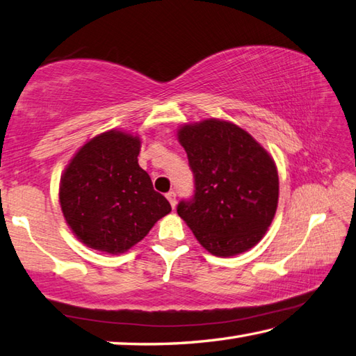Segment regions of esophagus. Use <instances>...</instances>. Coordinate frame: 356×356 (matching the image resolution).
<instances>
[{
  "instance_id": "obj_1",
  "label": "esophagus",
  "mask_w": 356,
  "mask_h": 356,
  "mask_svg": "<svg viewBox=\"0 0 356 356\" xmlns=\"http://www.w3.org/2000/svg\"><path fill=\"white\" fill-rule=\"evenodd\" d=\"M166 199L170 200V204H171V207H172V208L176 207V193H174V191L166 193Z\"/></svg>"
}]
</instances>
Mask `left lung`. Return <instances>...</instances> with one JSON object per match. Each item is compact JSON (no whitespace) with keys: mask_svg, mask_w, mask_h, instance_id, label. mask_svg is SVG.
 Here are the masks:
<instances>
[{"mask_svg":"<svg viewBox=\"0 0 356 356\" xmlns=\"http://www.w3.org/2000/svg\"><path fill=\"white\" fill-rule=\"evenodd\" d=\"M177 136L194 176V194L179 202L177 214L210 253L247 252L276 213L280 180L273 159L229 122L185 124Z\"/></svg>","mask_w":356,"mask_h":356,"instance_id":"obj_1","label":"left lung"}]
</instances>
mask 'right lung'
<instances>
[{
  "label": "right lung",
  "mask_w": 356,
  "mask_h": 356,
  "mask_svg": "<svg viewBox=\"0 0 356 356\" xmlns=\"http://www.w3.org/2000/svg\"><path fill=\"white\" fill-rule=\"evenodd\" d=\"M138 137L103 132L81 146L63 174L61 211L88 247L111 254L127 252L171 211L138 166Z\"/></svg>",
  "instance_id": "obj_1"
}]
</instances>
